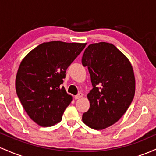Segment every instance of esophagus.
I'll use <instances>...</instances> for the list:
<instances>
[{
  "mask_svg": "<svg viewBox=\"0 0 156 156\" xmlns=\"http://www.w3.org/2000/svg\"><path fill=\"white\" fill-rule=\"evenodd\" d=\"M82 97H83V94H82V93H79V94H78L77 95L75 96V99L76 100L80 99V98H81Z\"/></svg>",
  "mask_w": 156,
  "mask_h": 156,
  "instance_id": "obj_1",
  "label": "esophagus"
}]
</instances>
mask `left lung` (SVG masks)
<instances>
[{
	"mask_svg": "<svg viewBox=\"0 0 156 156\" xmlns=\"http://www.w3.org/2000/svg\"><path fill=\"white\" fill-rule=\"evenodd\" d=\"M90 75L92 89L87 94L90 107L83 114L87 126L102 130L116 123L129 108L135 94L131 64L114 44H91L81 60Z\"/></svg>",
	"mask_w": 156,
	"mask_h": 156,
	"instance_id": "8db88e82",
	"label": "left lung"
}]
</instances>
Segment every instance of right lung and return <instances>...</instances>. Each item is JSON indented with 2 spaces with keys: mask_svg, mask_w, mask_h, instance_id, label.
<instances>
[{
  "mask_svg": "<svg viewBox=\"0 0 156 156\" xmlns=\"http://www.w3.org/2000/svg\"><path fill=\"white\" fill-rule=\"evenodd\" d=\"M86 43L44 42L23 58L16 76V92L30 118L42 127L62 120L72 101L64 87L66 70Z\"/></svg>",
  "mask_w": 156,
  "mask_h": 156,
  "instance_id": "add662e5",
  "label": "right lung"
}]
</instances>
